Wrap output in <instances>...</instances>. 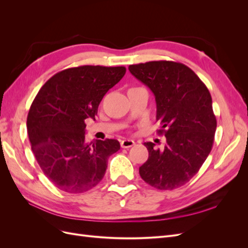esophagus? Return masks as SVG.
<instances>
[{
    "instance_id": "1",
    "label": "esophagus",
    "mask_w": 248,
    "mask_h": 248,
    "mask_svg": "<svg viewBox=\"0 0 248 248\" xmlns=\"http://www.w3.org/2000/svg\"><path fill=\"white\" fill-rule=\"evenodd\" d=\"M134 144H136V142H134V140H123L121 141V147L122 148H130Z\"/></svg>"
}]
</instances>
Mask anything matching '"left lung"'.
Listing matches in <instances>:
<instances>
[{"label": "left lung", "instance_id": "left-lung-1", "mask_svg": "<svg viewBox=\"0 0 248 248\" xmlns=\"http://www.w3.org/2000/svg\"><path fill=\"white\" fill-rule=\"evenodd\" d=\"M132 76L155 96L163 149L145 142L149 158L140 168L141 179L157 189L181 187L197 174L211 152L216 118L209 90L189 67L171 61L130 65Z\"/></svg>", "mask_w": 248, "mask_h": 248}]
</instances>
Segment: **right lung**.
Here are the masks:
<instances>
[{"mask_svg":"<svg viewBox=\"0 0 248 248\" xmlns=\"http://www.w3.org/2000/svg\"><path fill=\"white\" fill-rule=\"evenodd\" d=\"M126 68L79 66L60 71L39 90L30 108L27 129L32 151L41 170L59 189L88 191L98 184L108 157L120 150L117 140L85 139V120H95L109 89Z\"/></svg>","mask_w":248,"mask_h":248,"instance_id":"1","label":"right lung"}]
</instances>
